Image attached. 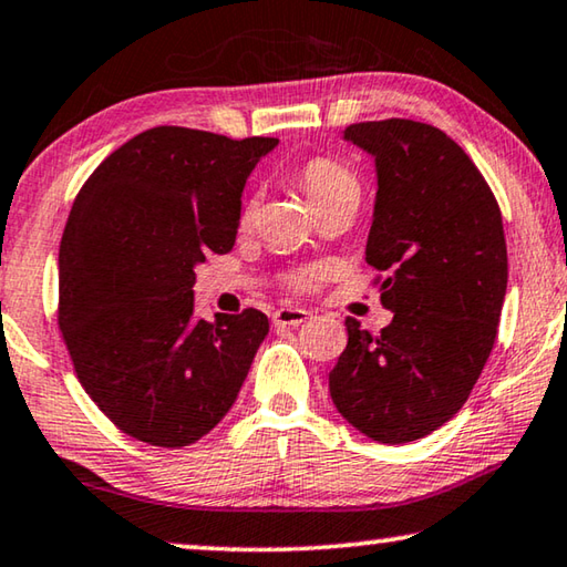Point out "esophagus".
<instances>
[{
    "label": "esophagus",
    "mask_w": 567,
    "mask_h": 567,
    "mask_svg": "<svg viewBox=\"0 0 567 567\" xmlns=\"http://www.w3.org/2000/svg\"><path fill=\"white\" fill-rule=\"evenodd\" d=\"M275 326H302L305 320H310V312L302 310V308H280L275 310Z\"/></svg>",
    "instance_id": "1"
}]
</instances>
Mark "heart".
<instances>
[{"mask_svg": "<svg viewBox=\"0 0 567 567\" xmlns=\"http://www.w3.org/2000/svg\"><path fill=\"white\" fill-rule=\"evenodd\" d=\"M298 184L316 209L340 199V196L346 194L361 192V188H358V178L350 174L340 161L330 156H312L305 161L298 171ZM249 212H251V204L247 206V214ZM318 280H320V269L316 267L298 269V272L290 275V285L298 287V290H312Z\"/></svg>", "mask_w": 567, "mask_h": 567, "instance_id": "b5f03b06", "label": "heart"}]
</instances>
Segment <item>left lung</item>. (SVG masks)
I'll return each instance as SVG.
<instances>
[{
	"instance_id": "obj_1",
	"label": "left lung",
	"mask_w": 567,
	"mask_h": 567,
	"mask_svg": "<svg viewBox=\"0 0 567 567\" xmlns=\"http://www.w3.org/2000/svg\"><path fill=\"white\" fill-rule=\"evenodd\" d=\"M346 141L375 158L365 262L385 272L393 320L371 336L346 318L330 396L368 439L406 444L446 424L487 363L507 292L505 229L480 168L444 131L365 121L348 125Z\"/></svg>"
}]
</instances>
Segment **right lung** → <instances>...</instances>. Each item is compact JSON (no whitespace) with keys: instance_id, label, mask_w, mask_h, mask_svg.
I'll return each mask as SVG.
<instances>
[{"instance_id":"right-lung-1","label":"right lung","mask_w":567,"mask_h":567,"mask_svg":"<svg viewBox=\"0 0 567 567\" xmlns=\"http://www.w3.org/2000/svg\"><path fill=\"white\" fill-rule=\"evenodd\" d=\"M277 138L158 125L80 188L60 241L58 326L95 406L138 442L178 449L227 416L265 312L194 318L196 265L235 247L241 192Z\"/></svg>"}]
</instances>
